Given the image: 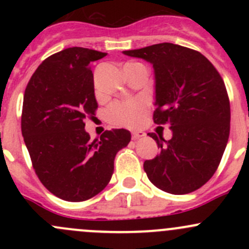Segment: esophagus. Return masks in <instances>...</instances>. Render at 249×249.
<instances>
[{
  "label": "esophagus",
  "instance_id": "34e87169",
  "mask_svg": "<svg viewBox=\"0 0 249 249\" xmlns=\"http://www.w3.org/2000/svg\"><path fill=\"white\" fill-rule=\"evenodd\" d=\"M145 134L143 131H140V130H135V131H132V140H139V139H142V137H144Z\"/></svg>",
  "mask_w": 249,
  "mask_h": 249
}]
</instances>
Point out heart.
<instances>
[{
	"mask_svg": "<svg viewBox=\"0 0 249 249\" xmlns=\"http://www.w3.org/2000/svg\"><path fill=\"white\" fill-rule=\"evenodd\" d=\"M127 66H143L140 62H127ZM147 106L141 100H130L124 102H114L110 105L108 109L109 119L114 124L123 125V126H136L142 119L145 113Z\"/></svg>",
	"mask_w": 249,
	"mask_h": 249,
	"instance_id": "1",
	"label": "heart"
}]
</instances>
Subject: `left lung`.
I'll return each instance as SVG.
<instances>
[{
    "mask_svg": "<svg viewBox=\"0 0 249 249\" xmlns=\"http://www.w3.org/2000/svg\"><path fill=\"white\" fill-rule=\"evenodd\" d=\"M153 65L155 124L170 125L169 141L149 132L160 154L143 169L159 189L175 195L202 187L217 170L230 132V102L222 77L201 53L173 43L125 50Z\"/></svg>",
    "mask_w": 249,
    "mask_h": 249,
    "instance_id": "1",
    "label": "left lung"
}]
</instances>
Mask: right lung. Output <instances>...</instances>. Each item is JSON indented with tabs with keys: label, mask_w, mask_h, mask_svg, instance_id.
Returning <instances> with one entry per match:
<instances>
[{
	"label": "right lung",
	"mask_w": 249,
	"mask_h": 249,
	"mask_svg": "<svg viewBox=\"0 0 249 249\" xmlns=\"http://www.w3.org/2000/svg\"><path fill=\"white\" fill-rule=\"evenodd\" d=\"M107 53L72 47L47 57L25 89L21 132L42 184L71 202L99 194L114 171L115 154L131 134L107 130L90 140L84 119L95 115L94 74L90 62Z\"/></svg>",
	"instance_id": "add662e5"
}]
</instances>
